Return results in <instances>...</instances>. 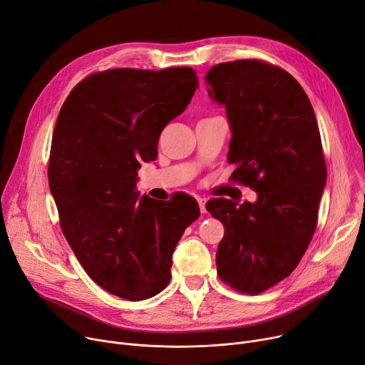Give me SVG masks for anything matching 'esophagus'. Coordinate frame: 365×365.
Listing matches in <instances>:
<instances>
[{
    "instance_id": "34e87169",
    "label": "esophagus",
    "mask_w": 365,
    "mask_h": 365,
    "mask_svg": "<svg viewBox=\"0 0 365 365\" xmlns=\"http://www.w3.org/2000/svg\"><path fill=\"white\" fill-rule=\"evenodd\" d=\"M197 201H198L201 213H205V212H207V210H205V202H207V200H205V198H197Z\"/></svg>"
}]
</instances>
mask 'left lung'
<instances>
[{
  "mask_svg": "<svg viewBox=\"0 0 365 365\" xmlns=\"http://www.w3.org/2000/svg\"><path fill=\"white\" fill-rule=\"evenodd\" d=\"M205 81L226 110L232 178L257 192L255 202L205 205L225 226L217 274L235 290L259 294L294 271L315 232L327 182L315 112L289 72L260 61L216 65Z\"/></svg>",
  "mask_w": 365,
  "mask_h": 365,
  "instance_id": "8db88e82",
  "label": "left lung"
}]
</instances>
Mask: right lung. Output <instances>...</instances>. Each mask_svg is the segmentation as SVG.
I'll list each match as a JSON object with an SVG mask.
<instances>
[{"label": "right lung", "instance_id": "obj_1", "mask_svg": "<svg viewBox=\"0 0 365 365\" xmlns=\"http://www.w3.org/2000/svg\"><path fill=\"white\" fill-rule=\"evenodd\" d=\"M198 86L186 66L110 69L76 84L57 117L48 185L62 231L88 277L121 299L165 289L173 252L200 217L192 197L157 201L136 187L140 161L157 158L161 131Z\"/></svg>", "mask_w": 365, "mask_h": 365}]
</instances>
